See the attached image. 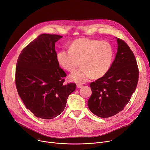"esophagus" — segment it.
<instances>
[{
  "instance_id": "34e87169",
  "label": "esophagus",
  "mask_w": 150,
  "mask_h": 150,
  "mask_svg": "<svg viewBox=\"0 0 150 150\" xmlns=\"http://www.w3.org/2000/svg\"><path fill=\"white\" fill-rule=\"evenodd\" d=\"M76 87H77V88H81V87H83V85L81 84H77Z\"/></svg>"
}]
</instances>
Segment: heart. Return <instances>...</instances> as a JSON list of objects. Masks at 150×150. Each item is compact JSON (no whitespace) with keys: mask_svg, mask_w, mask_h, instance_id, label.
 Segmentation results:
<instances>
[{"mask_svg":"<svg viewBox=\"0 0 150 150\" xmlns=\"http://www.w3.org/2000/svg\"><path fill=\"white\" fill-rule=\"evenodd\" d=\"M114 58V48L107 41L81 38L73 41L69 49L57 53L58 64L69 72H73L81 63L82 66L69 76L72 81L85 83L93 76H104L110 68Z\"/></svg>","mask_w":150,"mask_h":150,"instance_id":"heart-1","label":"heart"}]
</instances>
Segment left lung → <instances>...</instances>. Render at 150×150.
Here are the masks:
<instances>
[{
	"label": "left lung",
	"instance_id": "8db88e82",
	"mask_svg": "<svg viewBox=\"0 0 150 150\" xmlns=\"http://www.w3.org/2000/svg\"><path fill=\"white\" fill-rule=\"evenodd\" d=\"M117 52L108 72L90 84L92 93L87 105L97 116L106 118L121 112L136 88L139 69L133 52L116 38Z\"/></svg>",
	"mask_w": 150,
	"mask_h": 150
}]
</instances>
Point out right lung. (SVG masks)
Returning a JSON list of instances; mask_svg holds the SVG:
<instances>
[{
	"label": "right lung",
	"instance_id": "1",
	"mask_svg": "<svg viewBox=\"0 0 150 150\" xmlns=\"http://www.w3.org/2000/svg\"><path fill=\"white\" fill-rule=\"evenodd\" d=\"M63 37L43 34L28 44L18 58L16 85L26 107L34 116L53 119L63 112L67 99L76 88L64 84L66 74L57 63L55 42Z\"/></svg>",
	"mask_w": 150,
	"mask_h": 150
}]
</instances>
